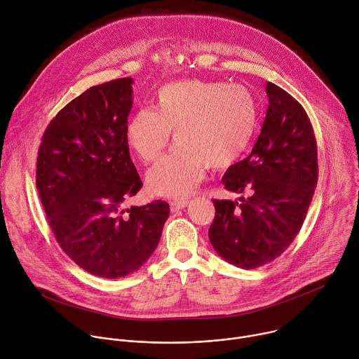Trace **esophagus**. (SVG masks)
Returning <instances> with one entry per match:
<instances>
[{
	"label": "esophagus",
	"mask_w": 359,
	"mask_h": 359,
	"mask_svg": "<svg viewBox=\"0 0 359 359\" xmlns=\"http://www.w3.org/2000/svg\"><path fill=\"white\" fill-rule=\"evenodd\" d=\"M169 205H170V211L175 212V211H179V210L187 207L189 205V200H177V201L175 200V201H170Z\"/></svg>",
	"instance_id": "obj_1"
}]
</instances>
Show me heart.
Wrapping results in <instances>:
<instances>
[{
    "mask_svg": "<svg viewBox=\"0 0 359 359\" xmlns=\"http://www.w3.org/2000/svg\"><path fill=\"white\" fill-rule=\"evenodd\" d=\"M257 123V100L245 86L190 79L163 86L156 109H138L126 137L130 149L151 163L173 133L177 145L148 170L147 187L155 196L183 198L200 184L205 168L226 169L244 155Z\"/></svg>",
    "mask_w": 359,
    "mask_h": 359,
    "instance_id": "obj_1",
    "label": "heart"
}]
</instances>
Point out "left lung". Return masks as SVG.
<instances>
[{
	"label": "left lung",
	"mask_w": 359,
	"mask_h": 359,
	"mask_svg": "<svg viewBox=\"0 0 359 359\" xmlns=\"http://www.w3.org/2000/svg\"><path fill=\"white\" fill-rule=\"evenodd\" d=\"M269 105L252 152L228 168V191L241 203L212 200L208 238L226 262L255 269L280 257L299 233L318 179L317 144L310 119L287 91L266 83Z\"/></svg>",
	"instance_id": "obj_1"
}]
</instances>
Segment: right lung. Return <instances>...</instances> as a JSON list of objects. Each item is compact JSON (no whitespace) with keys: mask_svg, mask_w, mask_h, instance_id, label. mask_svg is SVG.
<instances>
[{"mask_svg":"<svg viewBox=\"0 0 359 359\" xmlns=\"http://www.w3.org/2000/svg\"><path fill=\"white\" fill-rule=\"evenodd\" d=\"M133 83L116 79L72 100L46 127L36 161V189L57 244L108 279L148 261L170 212L162 200L123 208L142 187L126 137Z\"/></svg>","mask_w":359,"mask_h":359,"instance_id":"obj_1","label":"right lung"}]
</instances>
